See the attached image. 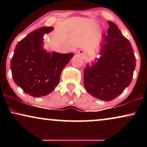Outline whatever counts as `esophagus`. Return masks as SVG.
Returning a JSON list of instances; mask_svg holds the SVG:
<instances>
[{
	"label": "esophagus",
	"instance_id": "esophagus-1",
	"mask_svg": "<svg viewBox=\"0 0 147 147\" xmlns=\"http://www.w3.org/2000/svg\"><path fill=\"white\" fill-rule=\"evenodd\" d=\"M79 55H80L82 57H85L86 56V52L83 50H79Z\"/></svg>",
	"mask_w": 147,
	"mask_h": 147
}]
</instances>
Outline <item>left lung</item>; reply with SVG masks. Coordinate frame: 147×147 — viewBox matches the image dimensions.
Listing matches in <instances>:
<instances>
[{
    "label": "left lung",
    "mask_w": 147,
    "mask_h": 147,
    "mask_svg": "<svg viewBox=\"0 0 147 147\" xmlns=\"http://www.w3.org/2000/svg\"><path fill=\"white\" fill-rule=\"evenodd\" d=\"M109 22L107 34L103 41L99 59L84 71L86 90L96 98L111 101L129 86L136 68V57L129 40L117 26Z\"/></svg>",
    "instance_id": "8db88e82"
}]
</instances>
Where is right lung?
<instances>
[{
  "instance_id": "right-lung-1",
  "label": "right lung",
  "mask_w": 147,
  "mask_h": 147,
  "mask_svg": "<svg viewBox=\"0 0 147 147\" xmlns=\"http://www.w3.org/2000/svg\"><path fill=\"white\" fill-rule=\"evenodd\" d=\"M53 30L43 27L30 32L16 45L10 67L15 84L34 97L45 96L58 85L63 69L74 54L47 52L43 35Z\"/></svg>"
}]
</instances>
